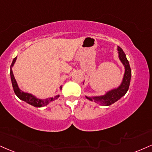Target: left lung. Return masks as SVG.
I'll list each match as a JSON object with an SVG mask.
<instances>
[{"mask_svg":"<svg viewBox=\"0 0 152 152\" xmlns=\"http://www.w3.org/2000/svg\"><path fill=\"white\" fill-rule=\"evenodd\" d=\"M118 50L119 58H120V60L121 61L122 64L124 65L125 69V74H124V77L121 84L118 88H116L112 89V90L107 91L103 96L94 97L86 96V98L89 100H91V101H94L96 103H100V105L104 106H108L115 103L116 101H118L122 96H125L126 93L128 91L131 79V69L130 66H129L128 60L126 58L125 52H123L122 48L118 47Z\"/></svg>","mask_w":152,"mask_h":152,"instance_id":"1","label":"left lung"}]
</instances>
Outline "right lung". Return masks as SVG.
Here are the masks:
<instances>
[{"label": "right lung", "mask_w": 152, "mask_h": 152, "mask_svg": "<svg viewBox=\"0 0 152 152\" xmlns=\"http://www.w3.org/2000/svg\"><path fill=\"white\" fill-rule=\"evenodd\" d=\"M16 59H17V56L15 58H13L12 60V62L11 64V66H10V78H11V82H12V88H13V90L16 96H17L20 99L23 100V101L26 102L30 105L34 106V107H42L43 106H45L47 105H48L49 103H51L52 101H54L57 99V98L59 97V95H57V96H54V98H46V99H39V98H36L35 96H33V95L28 94V93H25L23 92V91H21L20 89L18 87V85L17 83V81H16L15 78L14 77L13 73H12V67L13 66L15 62ZM62 86H60V89L61 90Z\"/></svg>", "instance_id": "obj_1"}]
</instances>
